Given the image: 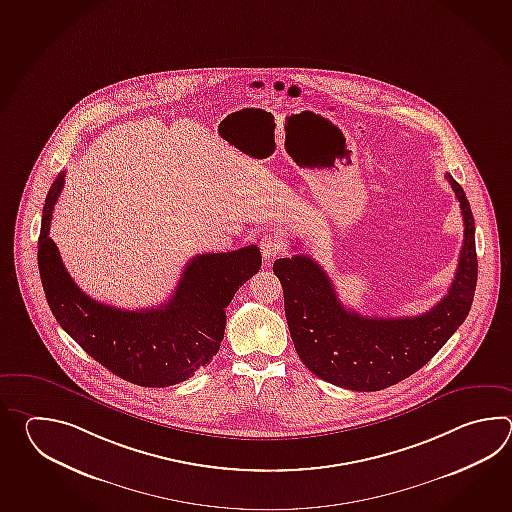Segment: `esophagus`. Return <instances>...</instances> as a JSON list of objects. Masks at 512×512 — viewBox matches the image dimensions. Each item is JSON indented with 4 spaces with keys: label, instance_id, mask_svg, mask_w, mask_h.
Wrapping results in <instances>:
<instances>
[{
    "label": "esophagus",
    "instance_id": "esophagus-1",
    "mask_svg": "<svg viewBox=\"0 0 512 512\" xmlns=\"http://www.w3.org/2000/svg\"><path fill=\"white\" fill-rule=\"evenodd\" d=\"M260 249L261 256L265 258V260H274L276 256H280L283 252V243L278 236H274V234H267V236H263L260 241Z\"/></svg>",
    "mask_w": 512,
    "mask_h": 512
}]
</instances>
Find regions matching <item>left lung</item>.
Wrapping results in <instances>:
<instances>
[{
	"label": "left lung",
	"mask_w": 512,
	"mask_h": 512,
	"mask_svg": "<svg viewBox=\"0 0 512 512\" xmlns=\"http://www.w3.org/2000/svg\"><path fill=\"white\" fill-rule=\"evenodd\" d=\"M461 205L465 236L456 276L439 304L423 315L362 316L346 309L326 271L296 254L274 261L294 349L322 381L353 392H379L421 370L467 318L478 282L476 227L467 196L446 174Z\"/></svg>",
	"instance_id": "obj_1"
}]
</instances>
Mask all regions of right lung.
Returning a JSON list of instances; mask_svg holds the SVG:
<instances>
[{
    "mask_svg": "<svg viewBox=\"0 0 512 512\" xmlns=\"http://www.w3.org/2000/svg\"><path fill=\"white\" fill-rule=\"evenodd\" d=\"M66 174L45 197L38 240V269L56 322L80 348L124 381L166 388L194 377L210 364L225 335V309L261 267L256 245L199 254L186 263L168 302L150 309H119L89 298L69 276L55 241L51 218Z\"/></svg>",
    "mask_w": 512,
    "mask_h": 512,
    "instance_id": "obj_1",
    "label": "right lung"
}]
</instances>
